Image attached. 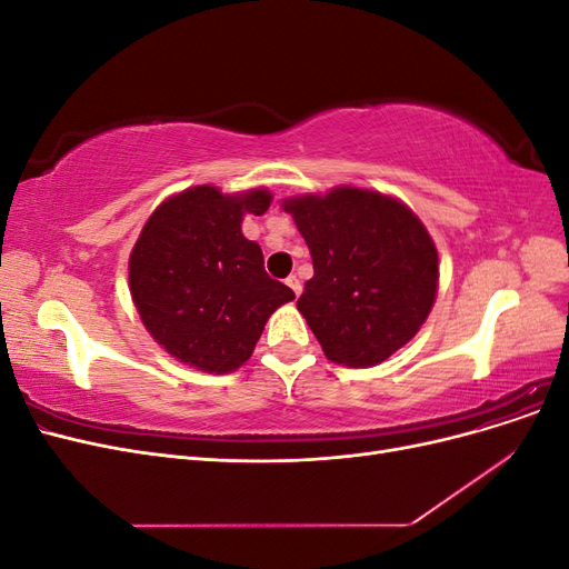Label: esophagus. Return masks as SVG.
<instances>
[{
    "instance_id": "obj_1",
    "label": "esophagus",
    "mask_w": 569,
    "mask_h": 569,
    "mask_svg": "<svg viewBox=\"0 0 569 569\" xmlns=\"http://www.w3.org/2000/svg\"><path fill=\"white\" fill-rule=\"evenodd\" d=\"M287 287H289L291 291H295V295H297V297L301 295V282L297 280V274H291V278H287Z\"/></svg>"
}]
</instances>
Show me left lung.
Returning a JSON list of instances; mask_svg holds the SVG:
<instances>
[{
	"label": "left lung",
	"instance_id": "left-lung-1",
	"mask_svg": "<svg viewBox=\"0 0 569 569\" xmlns=\"http://www.w3.org/2000/svg\"><path fill=\"white\" fill-rule=\"evenodd\" d=\"M313 258L297 301L327 360L372 368L420 332L439 289V253L422 220L377 189L339 184L282 199Z\"/></svg>",
	"mask_w": 569,
	"mask_h": 569
}]
</instances>
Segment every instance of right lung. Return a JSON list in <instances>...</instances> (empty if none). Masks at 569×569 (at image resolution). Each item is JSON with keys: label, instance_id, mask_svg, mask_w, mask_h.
Wrapping results in <instances>:
<instances>
[{"label": "right lung", "instance_id": "right-lung-1", "mask_svg": "<svg viewBox=\"0 0 569 569\" xmlns=\"http://www.w3.org/2000/svg\"><path fill=\"white\" fill-rule=\"evenodd\" d=\"M270 201L266 187L222 194L197 184L163 199L144 222L128 261L130 297L147 332L180 363L234 372L268 318L295 299L242 234L244 216H263Z\"/></svg>", "mask_w": 569, "mask_h": 569}]
</instances>
